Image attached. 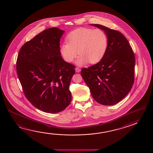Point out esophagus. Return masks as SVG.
Listing matches in <instances>:
<instances>
[{
    "label": "esophagus",
    "mask_w": 153,
    "mask_h": 153,
    "mask_svg": "<svg viewBox=\"0 0 153 153\" xmlns=\"http://www.w3.org/2000/svg\"><path fill=\"white\" fill-rule=\"evenodd\" d=\"M80 71H81V69L79 68V67H76V68H75V71L77 72V73L80 72Z\"/></svg>",
    "instance_id": "esophagus-1"
}]
</instances>
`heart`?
Wrapping results in <instances>:
<instances>
[{
  "label": "heart",
  "instance_id": "1",
  "mask_svg": "<svg viewBox=\"0 0 153 153\" xmlns=\"http://www.w3.org/2000/svg\"><path fill=\"white\" fill-rule=\"evenodd\" d=\"M67 39V42L61 46V55L66 62H72L78 53L80 56L76 63L79 65L100 62L108 45L107 36L99 29L79 28L69 33Z\"/></svg>",
  "mask_w": 153,
  "mask_h": 153
}]
</instances>
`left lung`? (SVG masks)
Returning <instances> with one entry per match:
<instances>
[{
    "mask_svg": "<svg viewBox=\"0 0 153 153\" xmlns=\"http://www.w3.org/2000/svg\"><path fill=\"white\" fill-rule=\"evenodd\" d=\"M103 30L108 39L106 53L100 62L81 71V76L98 103L117 104L126 97L134 79L135 58L126 37L120 32L101 25H91Z\"/></svg>",
    "mask_w": 153,
    "mask_h": 153,
    "instance_id": "left-lung-1",
    "label": "left lung"
}]
</instances>
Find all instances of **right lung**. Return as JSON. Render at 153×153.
I'll return each mask as SVG.
<instances>
[{
  "mask_svg": "<svg viewBox=\"0 0 153 153\" xmlns=\"http://www.w3.org/2000/svg\"><path fill=\"white\" fill-rule=\"evenodd\" d=\"M64 32L56 27L45 29L21 47L17 59L25 96L33 106L49 113L63 111L72 100L69 86L75 66L61 56Z\"/></svg>",
  "mask_w": 153,
  "mask_h": 153,
  "instance_id": "right-lung-1",
  "label": "right lung"
}]
</instances>
